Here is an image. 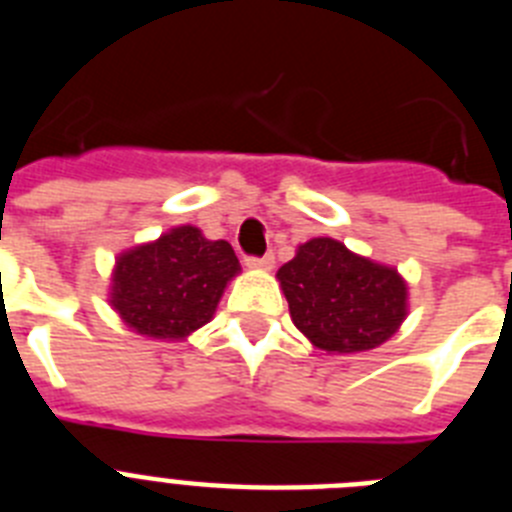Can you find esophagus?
I'll return each instance as SVG.
<instances>
[{
    "label": "esophagus",
    "instance_id": "1",
    "mask_svg": "<svg viewBox=\"0 0 512 512\" xmlns=\"http://www.w3.org/2000/svg\"><path fill=\"white\" fill-rule=\"evenodd\" d=\"M246 266L248 269H274V256L271 253H266V256H261V259H246Z\"/></svg>",
    "mask_w": 512,
    "mask_h": 512
}]
</instances>
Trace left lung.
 <instances>
[{
	"mask_svg": "<svg viewBox=\"0 0 512 512\" xmlns=\"http://www.w3.org/2000/svg\"><path fill=\"white\" fill-rule=\"evenodd\" d=\"M289 315L325 354H359L382 346L408 318V282L390 264L351 251L336 238L300 243L277 271Z\"/></svg>",
	"mask_w": 512,
	"mask_h": 512,
	"instance_id": "8db88e82",
	"label": "left lung"
}]
</instances>
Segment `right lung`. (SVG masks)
<instances>
[{
    "label": "right lung",
    "instance_id": "add662e5",
    "mask_svg": "<svg viewBox=\"0 0 512 512\" xmlns=\"http://www.w3.org/2000/svg\"><path fill=\"white\" fill-rule=\"evenodd\" d=\"M238 274L241 264L228 241H210L194 225H176L156 241L117 253L107 300L138 336L187 341L210 323Z\"/></svg>",
    "mask_w": 512,
    "mask_h": 512
}]
</instances>
